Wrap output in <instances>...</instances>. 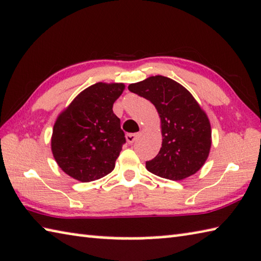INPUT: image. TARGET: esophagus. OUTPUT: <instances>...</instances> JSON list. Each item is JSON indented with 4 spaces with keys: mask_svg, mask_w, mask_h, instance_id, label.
Here are the masks:
<instances>
[{
    "mask_svg": "<svg viewBox=\"0 0 261 261\" xmlns=\"http://www.w3.org/2000/svg\"><path fill=\"white\" fill-rule=\"evenodd\" d=\"M137 138H138V134H127L126 135V142L129 144L135 143Z\"/></svg>",
    "mask_w": 261,
    "mask_h": 261,
    "instance_id": "esophagus-1",
    "label": "esophagus"
}]
</instances>
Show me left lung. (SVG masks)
<instances>
[{
	"mask_svg": "<svg viewBox=\"0 0 261 261\" xmlns=\"http://www.w3.org/2000/svg\"><path fill=\"white\" fill-rule=\"evenodd\" d=\"M127 88L153 103L160 116L163 144L158 154L146 161L147 171L173 181L195 174L209 155L212 127L193 95L174 80L161 75L131 84Z\"/></svg>",
	"mask_w": 261,
	"mask_h": 261,
	"instance_id": "8db88e82",
	"label": "left lung"
}]
</instances>
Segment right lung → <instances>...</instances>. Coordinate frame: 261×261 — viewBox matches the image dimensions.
<instances>
[{"mask_svg": "<svg viewBox=\"0 0 261 261\" xmlns=\"http://www.w3.org/2000/svg\"><path fill=\"white\" fill-rule=\"evenodd\" d=\"M123 84L98 82L88 87L57 118L51 147L63 171L81 182H89L113 171L125 143L114 102Z\"/></svg>", "mask_w": 261, "mask_h": 261, "instance_id": "obj_1", "label": "right lung"}]
</instances>
